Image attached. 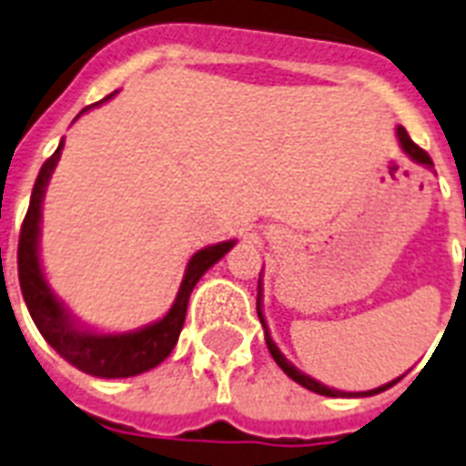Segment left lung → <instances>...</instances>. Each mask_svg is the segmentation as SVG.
I'll return each mask as SVG.
<instances>
[{
    "label": "left lung",
    "instance_id": "1",
    "mask_svg": "<svg viewBox=\"0 0 466 466\" xmlns=\"http://www.w3.org/2000/svg\"><path fill=\"white\" fill-rule=\"evenodd\" d=\"M397 137H399V145H401V149H404L406 155L411 157L413 161H419V164H423V167H433V159L428 157V152H423V149L416 145V142L409 137V133H406L404 127L399 126L397 127ZM256 311H258V319H261V324H263V333H266V346H268L270 355H273V360L280 365V370H283L285 375L290 377V380H295L298 384H302V387H307L309 391H317V394H324V397H372V394H380V391L384 390H390L391 384H397L399 380H394V382H387L382 384V387H377V390H370V391H340V390H331V387H326V384L317 382L314 377L305 375V372H299L295 365H292L288 358H285L280 350H278V346L273 343V339H270V333H268V326H266V319H263V309H261V283H258V299H256Z\"/></svg>",
    "mask_w": 466,
    "mask_h": 466
}]
</instances>
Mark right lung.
<instances>
[{
    "mask_svg": "<svg viewBox=\"0 0 466 466\" xmlns=\"http://www.w3.org/2000/svg\"><path fill=\"white\" fill-rule=\"evenodd\" d=\"M89 108L91 106H86L84 111H89ZM60 152L62 142L55 149V155L40 167V174L31 193V205H28L24 225H21V237H18V283H21L25 307L31 311V319L38 326V331L43 333V339L69 365H75L86 375L106 377V380L142 375V372L157 368L161 360H167V355L174 350L178 333L183 329V321H186L190 292H193L198 280L203 278L205 270L215 266L237 241H219V244L200 248L190 258L174 305L167 311V317L155 321V324L127 333H96L79 329L72 314L67 311V307L62 305L60 299L55 298V292L50 290L38 258L40 205H43L47 181H50L57 161H60Z\"/></svg>",
    "mask_w": 466,
    "mask_h": 466,
    "instance_id": "1",
    "label": "right lung"
}]
</instances>
